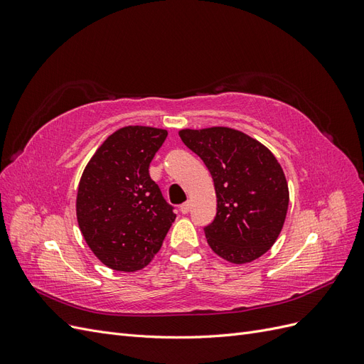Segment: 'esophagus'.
Listing matches in <instances>:
<instances>
[{
	"label": "esophagus",
	"mask_w": 364,
	"mask_h": 364,
	"mask_svg": "<svg viewBox=\"0 0 364 364\" xmlns=\"http://www.w3.org/2000/svg\"><path fill=\"white\" fill-rule=\"evenodd\" d=\"M190 209H191V203H190V202H185V203H182V205L179 206V211H181L182 214H188Z\"/></svg>",
	"instance_id": "obj_1"
}]
</instances>
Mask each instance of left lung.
<instances>
[{
  "label": "left lung",
  "mask_w": 364,
  "mask_h": 364,
  "mask_svg": "<svg viewBox=\"0 0 364 364\" xmlns=\"http://www.w3.org/2000/svg\"><path fill=\"white\" fill-rule=\"evenodd\" d=\"M179 136L214 181L217 214L205 228L209 247L232 264L258 259L278 240L289 211L281 164L258 139L237 129H182Z\"/></svg>",
  "instance_id": "obj_1"
}]
</instances>
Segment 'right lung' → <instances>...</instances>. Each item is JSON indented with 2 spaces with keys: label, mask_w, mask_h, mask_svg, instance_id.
<instances>
[{
  "label": "right lung",
  "mask_w": 364,
  "mask_h": 364,
  "mask_svg": "<svg viewBox=\"0 0 364 364\" xmlns=\"http://www.w3.org/2000/svg\"><path fill=\"white\" fill-rule=\"evenodd\" d=\"M165 138V129L121 127L102 142L83 170L77 223L86 245L109 269H144L174 222L173 208L149 174Z\"/></svg>",
  "instance_id": "1"
}]
</instances>
